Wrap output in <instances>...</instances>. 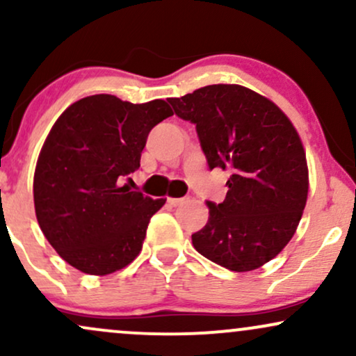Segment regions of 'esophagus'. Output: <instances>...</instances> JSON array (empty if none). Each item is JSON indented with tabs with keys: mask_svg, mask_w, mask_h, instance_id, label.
Here are the masks:
<instances>
[{
	"mask_svg": "<svg viewBox=\"0 0 356 356\" xmlns=\"http://www.w3.org/2000/svg\"><path fill=\"white\" fill-rule=\"evenodd\" d=\"M167 202H169L170 206L177 207V206H181V204L186 202V197H169L167 199Z\"/></svg>",
	"mask_w": 356,
	"mask_h": 356,
	"instance_id": "esophagus-1",
	"label": "esophagus"
}]
</instances>
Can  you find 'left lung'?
Returning <instances> with one entry per match:
<instances>
[{"instance_id": "left-lung-1", "label": "left lung", "mask_w": 356, "mask_h": 356, "mask_svg": "<svg viewBox=\"0 0 356 356\" xmlns=\"http://www.w3.org/2000/svg\"><path fill=\"white\" fill-rule=\"evenodd\" d=\"M195 125L209 169L229 172L220 204L206 201L209 220L192 234L195 251L236 273L252 271L295 234L308 197V167L289 118L241 85H207L169 99Z\"/></svg>"}]
</instances>
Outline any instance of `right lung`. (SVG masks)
Wrapping results in <instances>:
<instances>
[{"instance_id": "right-lung-1", "label": "right lung", "mask_w": 356, "mask_h": 356, "mask_svg": "<svg viewBox=\"0 0 356 356\" xmlns=\"http://www.w3.org/2000/svg\"><path fill=\"white\" fill-rule=\"evenodd\" d=\"M172 115L164 100L130 104L85 97L51 127L35 169V212L55 251L87 275H110L136 259L165 199L129 191L147 136Z\"/></svg>"}]
</instances>
